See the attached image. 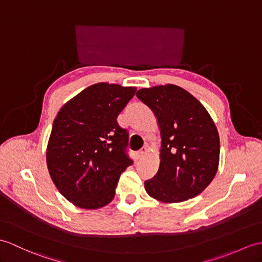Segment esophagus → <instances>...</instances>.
Wrapping results in <instances>:
<instances>
[{"instance_id":"34e87169","label":"esophagus","mask_w":262,"mask_h":262,"mask_svg":"<svg viewBox=\"0 0 262 262\" xmlns=\"http://www.w3.org/2000/svg\"><path fill=\"white\" fill-rule=\"evenodd\" d=\"M147 151H148V149H147V147H143L141 150H139L138 151V153L136 154V157H137V159L139 160V159H142V157L144 156V155H146V154H147Z\"/></svg>"}]
</instances>
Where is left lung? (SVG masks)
<instances>
[{
    "label": "left lung",
    "instance_id": "8db88e82",
    "mask_svg": "<svg viewBox=\"0 0 262 262\" xmlns=\"http://www.w3.org/2000/svg\"><path fill=\"white\" fill-rule=\"evenodd\" d=\"M136 96L154 113L162 138L159 171L145 181L146 192L165 203L199 195L214 179L220 160L213 119L195 97L175 84L139 89Z\"/></svg>",
    "mask_w": 262,
    "mask_h": 262
}]
</instances>
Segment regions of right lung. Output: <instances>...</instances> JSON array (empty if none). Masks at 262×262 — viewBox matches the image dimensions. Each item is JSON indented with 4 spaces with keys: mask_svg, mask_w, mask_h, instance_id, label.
Masks as SVG:
<instances>
[{
    "mask_svg": "<svg viewBox=\"0 0 262 262\" xmlns=\"http://www.w3.org/2000/svg\"><path fill=\"white\" fill-rule=\"evenodd\" d=\"M135 87L91 84L67 101L54 118L47 166L62 195L78 208L96 210L112 202L120 174L132 165L128 133L117 123Z\"/></svg>",
    "mask_w": 262,
    "mask_h": 262,
    "instance_id": "add662e5",
    "label": "right lung"
}]
</instances>
